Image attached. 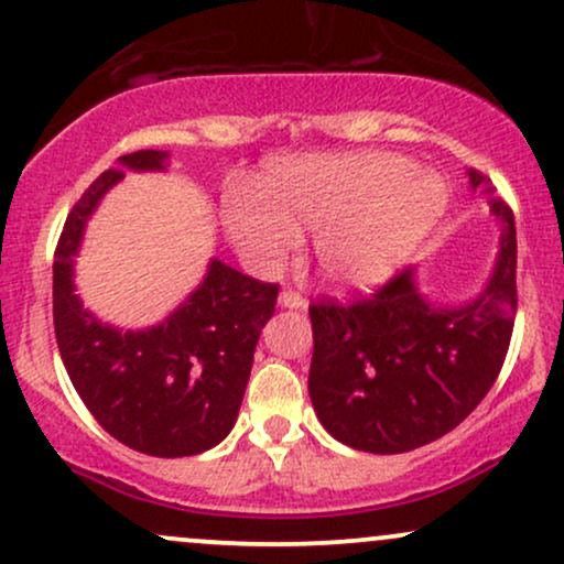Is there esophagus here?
Here are the masks:
<instances>
[{
	"label": "esophagus",
	"mask_w": 564,
	"mask_h": 564,
	"mask_svg": "<svg viewBox=\"0 0 564 564\" xmlns=\"http://www.w3.org/2000/svg\"><path fill=\"white\" fill-rule=\"evenodd\" d=\"M280 303L284 308H303V306H306V297L297 293V290L288 288V290H282V293H280Z\"/></svg>",
	"instance_id": "1"
}]
</instances>
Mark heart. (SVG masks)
Returning <instances> with one entry per match:
<instances>
[{
	"label": "heart",
	"mask_w": 564,
	"mask_h": 564,
	"mask_svg": "<svg viewBox=\"0 0 564 564\" xmlns=\"http://www.w3.org/2000/svg\"><path fill=\"white\" fill-rule=\"evenodd\" d=\"M446 205L435 176L393 152L324 155L274 169L261 189L237 184L224 224L256 267L293 253L314 229V258L337 288H375L406 261Z\"/></svg>",
	"instance_id": "heart-1"
}]
</instances>
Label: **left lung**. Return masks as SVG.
<instances>
[{
    "instance_id": "1",
    "label": "left lung",
    "mask_w": 564,
    "mask_h": 564,
    "mask_svg": "<svg viewBox=\"0 0 564 564\" xmlns=\"http://www.w3.org/2000/svg\"><path fill=\"white\" fill-rule=\"evenodd\" d=\"M473 187L486 174L469 169ZM501 253L486 293L462 308H433L412 269L372 295L308 306L314 329L308 393L327 433L369 454H403L441 438L473 412L505 367L518 314L512 208L491 197Z\"/></svg>"
}]
</instances>
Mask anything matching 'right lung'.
Instances as JSON below:
<instances>
[{
    "instance_id": "right-lung-1",
    "label": "right lung",
    "mask_w": 564,
    "mask_h": 564,
    "mask_svg": "<svg viewBox=\"0 0 564 564\" xmlns=\"http://www.w3.org/2000/svg\"><path fill=\"white\" fill-rule=\"evenodd\" d=\"M165 152L121 158L129 169H163ZM123 169L99 174L70 208L55 248L52 316L65 369L91 416L139 454L195 456L221 443L235 425L253 350L271 319L280 284L210 261L200 288L163 324L118 333L82 308L73 293V256L86 218Z\"/></svg>"
}]
</instances>
